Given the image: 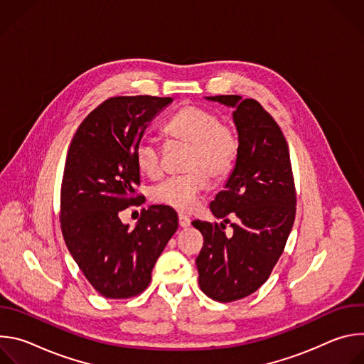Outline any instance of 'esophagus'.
<instances>
[{
	"mask_svg": "<svg viewBox=\"0 0 364 364\" xmlns=\"http://www.w3.org/2000/svg\"><path fill=\"white\" fill-rule=\"evenodd\" d=\"M178 225H180V228H188L190 219L186 215H178Z\"/></svg>",
	"mask_w": 364,
	"mask_h": 364,
	"instance_id": "1",
	"label": "esophagus"
}]
</instances>
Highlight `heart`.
Here are the masks:
<instances>
[{
  "label": "heart",
  "mask_w": 364,
  "mask_h": 364,
  "mask_svg": "<svg viewBox=\"0 0 364 364\" xmlns=\"http://www.w3.org/2000/svg\"><path fill=\"white\" fill-rule=\"evenodd\" d=\"M164 134L170 142L187 145L183 160L186 173L151 187L149 198L155 204L178 212H191L207 178L218 183L233 170L239 152L236 129L232 124L220 121L212 111L186 105L167 121ZM134 160L145 177L159 178L161 176L163 148L155 141L141 138L135 145Z\"/></svg>",
  "instance_id": "b5f03b06"
}]
</instances>
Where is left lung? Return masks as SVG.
<instances>
[{
  "label": "left lung",
  "instance_id": "8db88e82",
  "mask_svg": "<svg viewBox=\"0 0 364 364\" xmlns=\"http://www.w3.org/2000/svg\"><path fill=\"white\" fill-rule=\"evenodd\" d=\"M209 99L235 109L239 152L225 188L210 203L212 213L223 222H191L204 239L196 265L201 291L232 302L269 278L295 220L296 191L287 139L261 103L239 95ZM226 223L234 228L232 237L224 233Z\"/></svg>",
  "mask_w": 364,
  "mask_h": 364
}]
</instances>
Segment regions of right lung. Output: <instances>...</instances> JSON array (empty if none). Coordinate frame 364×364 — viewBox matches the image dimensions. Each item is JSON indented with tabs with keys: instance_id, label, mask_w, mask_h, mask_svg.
Segmentation results:
<instances>
[{
	"instance_id": "right-lung-1",
	"label": "right lung",
	"mask_w": 364,
	"mask_h": 364,
	"mask_svg": "<svg viewBox=\"0 0 364 364\" xmlns=\"http://www.w3.org/2000/svg\"><path fill=\"white\" fill-rule=\"evenodd\" d=\"M173 102L159 96H115L79 125L66 157L60 188V228L89 284L105 298L139 295L178 228L171 207L142 209L129 229L119 213L139 205L134 151L148 124Z\"/></svg>"
}]
</instances>
